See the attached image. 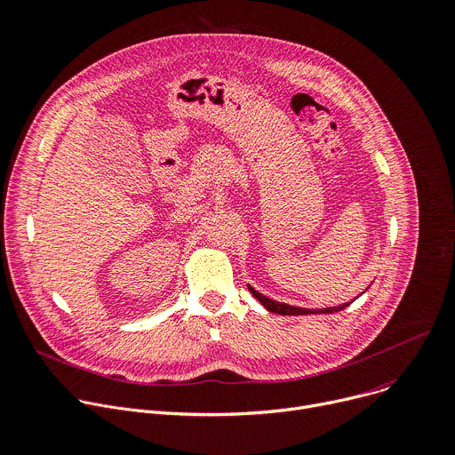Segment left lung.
Returning a JSON list of instances; mask_svg holds the SVG:
<instances>
[{"instance_id":"left-lung-1","label":"left lung","mask_w":455,"mask_h":455,"mask_svg":"<svg viewBox=\"0 0 455 455\" xmlns=\"http://www.w3.org/2000/svg\"><path fill=\"white\" fill-rule=\"evenodd\" d=\"M249 291L252 292V296L254 298H258L259 301H261V306L265 307V309H268L270 313H276V315H292V316H296V315H318V313H339V311H342L344 307H347L349 304H344V306H339V307H325V309H304V307H294V306H287V304H282V301H275V299H270V298H267V296H263L261 292H258L256 289H252L251 285H249Z\"/></svg>"}]
</instances>
